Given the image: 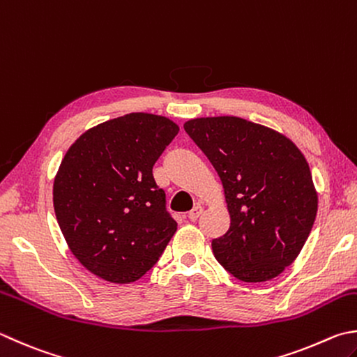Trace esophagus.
Here are the masks:
<instances>
[{
  "label": "esophagus",
  "mask_w": 357,
  "mask_h": 357,
  "mask_svg": "<svg viewBox=\"0 0 357 357\" xmlns=\"http://www.w3.org/2000/svg\"><path fill=\"white\" fill-rule=\"evenodd\" d=\"M202 211H204V206H202L200 204H197L196 206L192 208V210L190 211V214H188V219H190L191 222H196L199 218H200V214H202Z\"/></svg>",
  "instance_id": "1"
}]
</instances>
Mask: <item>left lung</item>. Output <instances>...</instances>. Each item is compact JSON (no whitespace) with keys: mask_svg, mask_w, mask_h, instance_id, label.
<instances>
[{"mask_svg":"<svg viewBox=\"0 0 357 357\" xmlns=\"http://www.w3.org/2000/svg\"><path fill=\"white\" fill-rule=\"evenodd\" d=\"M216 169L230 227L211 242L233 277L262 283L297 259L317 216L319 197L303 153L283 133L238 116L183 124Z\"/></svg>","mask_w":357,"mask_h":357,"instance_id":"8db88e82","label":"left lung"}]
</instances>
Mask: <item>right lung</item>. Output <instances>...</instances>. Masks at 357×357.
<instances>
[{
  "instance_id": "1",
  "label": "right lung",
  "mask_w": 357,
  "mask_h": 357,
  "mask_svg": "<svg viewBox=\"0 0 357 357\" xmlns=\"http://www.w3.org/2000/svg\"><path fill=\"white\" fill-rule=\"evenodd\" d=\"M178 130L166 116L129 113L91 127L66 151L54 211L71 253L96 277L133 283L176 233L152 167Z\"/></svg>"
}]
</instances>
